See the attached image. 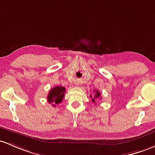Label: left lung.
<instances>
[{"label": "left lung", "mask_w": 155, "mask_h": 155, "mask_svg": "<svg viewBox=\"0 0 155 155\" xmlns=\"http://www.w3.org/2000/svg\"><path fill=\"white\" fill-rule=\"evenodd\" d=\"M101 92H100V91H95V94H94V97H93L92 99H91V101H92L94 103H95V99H96V98H98V97L101 98ZM90 97L91 98L92 97V96L90 95Z\"/></svg>", "instance_id": "left-lung-1"}]
</instances>
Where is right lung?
<instances>
[{
	"label": "right lung",
	"instance_id": "add662e5",
	"mask_svg": "<svg viewBox=\"0 0 155 155\" xmlns=\"http://www.w3.org/2000/svg\"><path fill=\"white\" fill-rule=\"evenodd\" d=\"M66 89L64 86H55L50 89L47 96V101L49 104H53L52 106H55V104L61 103L64 97Z\"/></svg>",
	"mask_w": 155,
	"mask_h": 155
}]
</instances>
